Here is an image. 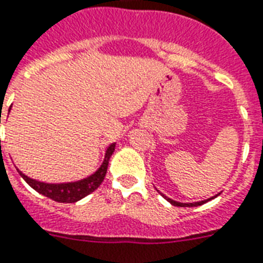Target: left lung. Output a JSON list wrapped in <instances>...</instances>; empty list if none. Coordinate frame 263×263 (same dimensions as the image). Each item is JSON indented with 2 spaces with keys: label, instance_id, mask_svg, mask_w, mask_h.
<instances>
[{
  "label": "left lung",
  "instance_id": "1",
  "mask_svg": "<svg viewBox=\"0 0 263 263\" xmlns=\"http://www.w3.org/2000/svg\"><path fill=\"white\" fill-rule=\"evenodd\" d=\"M163 197H164V195H163ZM215 197H217V195H215ZM215 197H212V198H209V199H213L215 198ZM165 199H167L168 202L170 203H172V205H174V206H189V208H193V206H199V205H202V203H205V202H208V201H209V199H206V201H201V202H193V203H182V202H176V201H174V199H171V198H168V197H164Z\"/></svg>",
  "mask_w": 263,
  "mask_h": 263
}]
</instances>
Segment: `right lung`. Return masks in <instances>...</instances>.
I'll use <instances>...</instances> for the list:
<instances>
[{
  "label": "right lung",
  "instance_id": "add662e5",
  "mask_svg": "<svg viewBox=\"0 0 263 263\" xmlns=\"http://www.w3.org/2000/svg\"><path fill=\"white\" fill-rule=\"evenodd\" d=\"M115 144H111L106 151V156H104V161L100 165L98 171L95 174H92L91 176H88L85 179H81L79 182H73V183H62V184H48V183H42L37 180H33L24 175L23 172L18 171V174L22 175L23 179L27 183L36 190L37 193L46 195L48 198H51L52 201L57 202H65V203H72L79 201V199L84 198L85 195L91 194L92 191H95L96 189L102 184L104 176H106L107 167H108V160H110L111 155L114 152Z\"/></svg>",
  "mask_w": 263,
  "mask_h": 263
}]
</instances>
